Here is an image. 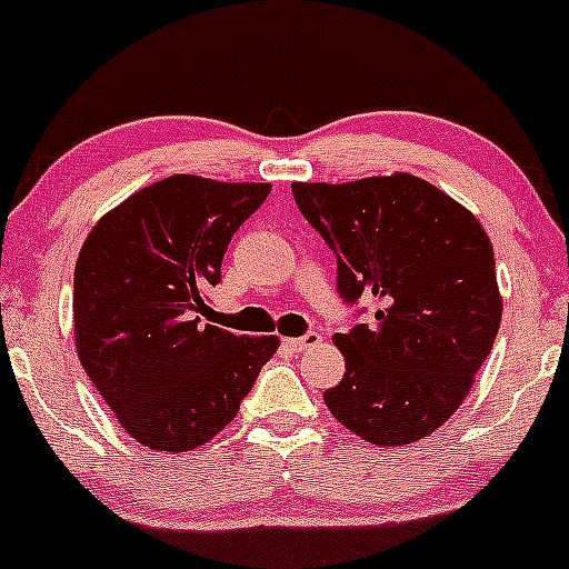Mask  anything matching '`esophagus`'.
<instances>
[{
	"label": "esophagus",
	"instance_id": "34e87169",
	"mask_svg": "<svg viewBox=\"0 0 569 569\" xmlns=\"http://www.w3.org/2000/svg\"><path fill=\"white\" fill-rule=\"evenodd\" d=\"M284 345L290 350H296V353H303V350H309V348H315V345H320V333L309 331V333H303V337L284 339Z\"/></svg>",
	"mask_w": 569,
	"mask_h": 569
}]
</instances>
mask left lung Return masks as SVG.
Returning a JSON list of instances; mask_svg holds the SVG:
<instances>
[{
    "mask_svg": "<svg viewBox=\"0 0 569 569\" xmlns=\"http://www.w3.org/2000/svg\"><path fill=\"white\" fill-rule=\"evenodd\" d=\"M337 254L348 303L375 298V323L337 333L339 386L323 395L345 430L375 447L436 432L466 400L501 326L493 243L477 216L408 172L292 183Z\"/></svg>",
    "mask_w": 569,
    "mask_h": 569,
    "instance_id": "8db88e82",
    "label": "left lung"
}]
</instances>
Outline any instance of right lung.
I'll use <instances>...</instances> for the list:
<instances>
[{"label": "right lung", "instance_id": "obj_1", "mask_svg": "<svg viewBox=\"0 0 569 569\" xmlns=\"http://www.w3.org/2000/svg\"><path fill=\"white\" fill-rule=\"evenodd\" d=\"M271 183L172 174L90 230L73 273L76 353L122 430L156 452H191L236 419L279 337L202 323L232 232Z\"/></svg>", "mask_w": 569, "mask_h": 569}]
</instances>
